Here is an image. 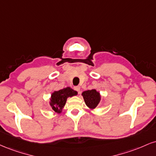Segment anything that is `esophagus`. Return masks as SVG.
I'll return each instance as SVG.
<instances>
[{"label": "esophagus", "mask_w": 156, "mask_h": 156, "mask_svg": "<svg viewBox=\"0 0 156 156\" xmlns=\"http://www.w3.org/2000/svg\"><path fill=\"white\" fill-rule=\"evenodd\" d=\"M74 89H75V90H76V91H77V92H78V94H80V87H74Z\"/></svg>", "instance_id": "obj_1"}]
</instances>
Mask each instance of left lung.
<instances>
[{
    "mask_svg": "<svg viewBox=\"0 0 156 156\" xmlns=\"http://www.w3.org/2000/svg\"><path fill=\"white\" fill-rule=\"evenodd\" d=\"M84 102L89 108H95L101 101V94L95 89L84 91L82 93Z\"/></svg>",
    "mask_w": 156,
    "mask_h": 156,
    "instance_id": "8db88e82",
    "label": "left lung"
}]
</instances>
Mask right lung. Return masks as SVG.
Masks as SVG:
<instances>
[{
	"label": "right lung",
	"mask_w": 156,
	"mask_h": 156,
	"mask_svg": "<svg viewBox=\"0 0 156 156\" xmlns=\"http://www.w3.org/2000/svg\"><path fill=\"white\" fill-rule=\"evenodd\" d=\"M77 94H78V92L73 90L70 87H67V88H64L58 91H55L51 94V98L50 99L51 100L50 105L55 112L60 114L62 112V108H64L67 98L69 97L71 98V97L77 95Z\"/></svg>",
	"instance_id": "1"
}]
</instances>
